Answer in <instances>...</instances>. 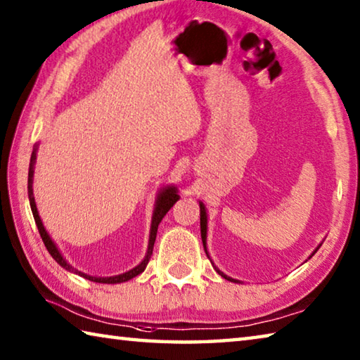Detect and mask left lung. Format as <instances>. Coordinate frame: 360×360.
<instances>
[{
    "label": "left lung",
    "instance_id": "1",
    "mask_svg": "<svg viewBox=\"0 0 360 360\" xmlns=\"http://www.w3.org/2000/svg\"><path fill=\"white\" fill-rule=\"evenodd\" d=\"M200 225H201V239H202V245H205V250H206V209L202 206V202H200ZM220 276H224L228 280H233L230 277H226L225 274H221L220 271H217Z\"/></svg>",
    "mask_w": 360,
    "mask_h": 360
}]
</instances>
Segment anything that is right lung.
I'll return each instance as SVG.
<instances>
[{"mask_svg": "<svg viewBox=\"0 0 360 360\" xmlns=\"http://www.w3.org/2000/svg\"><path fill=\"white\" fill-rule=\"evenodd\" d=\"M34 163H36V149H34V151H32L31 160H30V172H28V197H30L31 211H32V215H34V221H36V225H37L39 234H41V238H42V240H44L45 247H47L49 253L51 255V257H53V259L56 261V263L60 264V266H63V267H66V269H69V271H74V269H72V267L68 264V261L61 257L60 250H58L56 245L53 244V240L50 239L49 233L45 231V228H44V225H42V220H41V217H39V214H37V207H36V202H34V195H32V174H34ZM178 200H179V195L176 193V188H174V187H167L165 191H163V192L159 195L158 202H155L154 215H153V225H151V234H149L148 253H146L145 259H143L139 266L134 267L132 271H129V272H126V274H121V276L105 277V278H103V277H91V276H86V274L78 272V271H75V272L78 274V276H82V277L88 278V280H91V282H96V283H121V282H127V280H130V278H134V277L139 276V274H141L143 271L146 269V266H148V263H149V258H151V255H153V248H154V243H155V236H158V228H159L160 220L163 219V215H165V214L169 211V209L173 207V205H174V202L178 201Z\"/></svg>", "mask_w": 360, "mask_h": 360, "instance_id": "add662e5", "label": "right lung"}]
</instances>
